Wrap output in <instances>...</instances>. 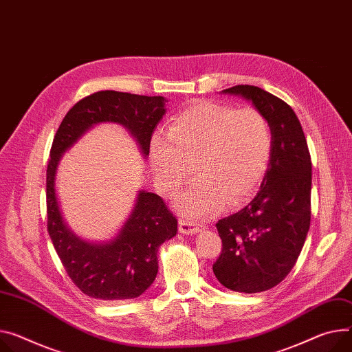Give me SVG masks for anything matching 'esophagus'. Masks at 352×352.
I'll return each instance as SVG.
<instances>
[{
  "mask_svg": "<svg viewBox=\"0 0 352 352\" xmlns=\"http://www.w3.org/2000/svg\"><path fill=\"white\" fill-rule=\"evenodd\" d=\"M201 230V227L193 221H187V220H179V231L182 234H197Z\"/></svg>",
  "mask_w": 352,
  "mask_h": 352,
  "instance_id": "34e87169",
  "label": "esophagus"
}]
</instances>
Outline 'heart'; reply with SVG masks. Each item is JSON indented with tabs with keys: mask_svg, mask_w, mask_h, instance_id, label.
<instances>
[{
	"mask_svg": "<svg viewBox=\"0 0 352 352\" xmlns=\"http://www.w3.org/2000/svg\"><path fill=\"white\" fill-rule=\"evenodd\" d=\"M270 151L272 132L256 108L199 101L175 118L168 137L152 140L149 159L168 196L180 190L195 168L197 179L176 207L197 220L250 196L267 169Z\"/></svg>",
	"mask_w": 352,
	"mask_h": 352,
	"instance_id": "heart-1",
	"label": "heart"
}]
</instances>
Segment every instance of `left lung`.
Instances as JSON below:
<instances>
[{
  "instance_id": "1",
  "label": "left lung",
  "mask_w": 352,
  "mask_h": 352,
  "mask_svg": "<svg viewBox=\"0 0 352 352\" xmlns=\"http://www.w3.org/2000/svg\"><path fill=\"white\" fill-rule=\"evenodd\" d=\"M241 96L267 120L272 151L256 196L215 224L223 241L212 272L230 290L258 293L280 283L299 258L310 228L311 159L292 107L259 87L223 90Z\"/></svg>"
}]
</instances>
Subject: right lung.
Wrapping results in <instances>:
<instances>
[{
    "label": "right lung",
    "instance_id": "1",
    "mask_svg": "<svg viewBox=\"0 0 352 352\" xmlns=\"http://www.w3.org/2000/svg\"><path fill=\"white\" fill-rule=\"evenodd\" d=\"M168 100L105 90L74 104L65 116L50 149L46 170L47 231L67 275L85 294L104 302L135 299L155 280L157 250L177 232V220L160 196L140 190L120 232L107 242H89L65 223L56 195L62 155L90 128L101 122L122 125L146 157L155 128Z\"/></svg>",
    "mask_w": 352,
    "mask_h": 352
}]
</instances>
